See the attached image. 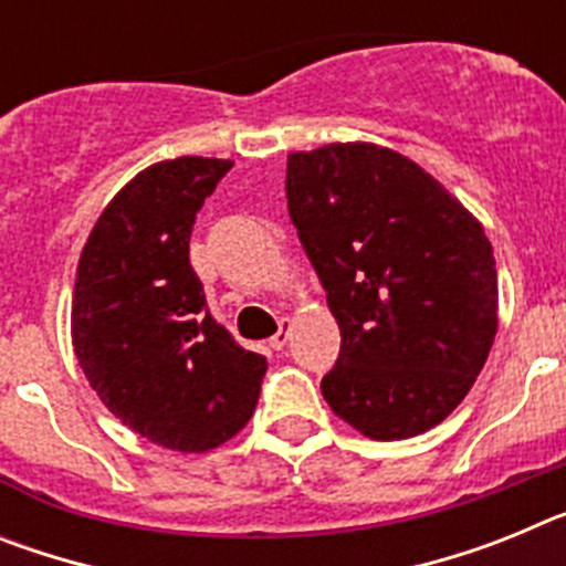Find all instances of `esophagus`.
Returning a JSON list of instances; mask_svg holds the SVG:
<instances>
[{
    "label": "esophagus",
    "instance_id": "1",
    "mask_svg": "<svg viewBox=\"0 0 566 566\" xmlns=\"http://www.w3.org/2000/svg\"><path fill=\"white\" fill-rule=\"evenodd\" d=\"M289 332H292V323H289V319H280V328L274 332V337H269V348L280 352V348L289 343Z\"/></svg>",
    "mask_w": 566,
    "mask_h": 566
}]
</instances>
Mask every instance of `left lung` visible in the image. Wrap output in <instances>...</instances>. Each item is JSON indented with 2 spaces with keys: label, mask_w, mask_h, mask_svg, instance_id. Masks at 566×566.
Listing matches in <instances>:
<instances>
[{
  "label": "left lung",
  "mask_w": 566,
  "mask_h": 566,
  "mask_svg": "<svg viewBox=\"0 0 566 566\" xmlns=\"http://www.w3.org/2000/svg\"><path fill=\"white\" fill-rule=\"evenodd\" d=\"M286 198L343 337L326 402L368 439L431 431L496 337L482 223L419 164L363 142L289 155Z\"/></svg>",
  "instance_id": "8db88e82"
}]
</instances>
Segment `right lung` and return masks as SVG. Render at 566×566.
<instances>
[{"mask_svg": "<svg viewBox=\"0 0 566 566\" xmlns=\"http://www.w3.org/2000/svg\"><path fill=\"white\" fill-rule=\"evenodd\" d=\"M232 161L184 155L115 195L78 258L70 332L90 388L169 451L203 453L252 419L266 357L209 314L189 263L198 209Z\"/></svg>", "mask_w": 566, "mask_h": 566, "instance_id": "add662e5", "label": "right lung"}]
</instances>
